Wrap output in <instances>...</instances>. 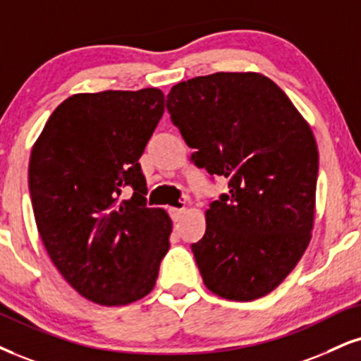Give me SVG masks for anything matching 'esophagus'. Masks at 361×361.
Returning <instances> with one entry per match:
<instances>
[{"label":"esophagus","instance_id":"1","mask_svg":"<svg viewBox=\"0 0 361 361\" xmlns=\"http://www.w3.org/2000/svg\"><path fill=\"white\" fill-rule=\"evenodd\" d=\"M184 212H185V209H177V207L169 209V214H171L173 222H179L182 219V216H184Z\"/></svg>","mask_w":361,"mask_h":361}]
</instances>
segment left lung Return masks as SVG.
<instances>
[{
	"instance_id": "obj_1",
	"label": "left lung",
	"mask_w": 361,
	"mask_h": 361,
	"mask_svg": "<svg viewBox=\"0 0 361 361\" xmlns=\"http://www.w3.org/2000/svg\"><path fill=\"white\" fill-rule=\"evenodd\" d=\"M167 110L192 160L228 179L192 252L209 291L231 301L269 295L311 241L318 147L303 115L273 80L219 72L180 82Z\"/></svg>"
}]
</instances>
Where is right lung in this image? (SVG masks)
Segmentation results:
<instances>
[{"label":"right lung","instance_id":"right-lung-1","mask_svg":"<svg viewBox=\"0 0 361 361\" xmlns=\"http://www.w3.org/2000/svg\"><path fill=\"white\" fill-rule=\"evenodd\" d=\"M159 88L75 93L31 149L28 184L48 256L78 295L123 306L152 291L172 221L147 207L139 159L164 115ZM130 187V200L119 197Z\"/></svg>","mask_w":361,"mask_h":361}]
</instances>
